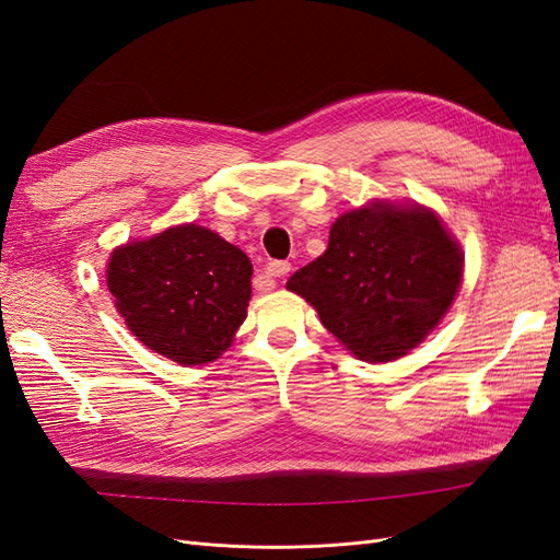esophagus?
Returning a JSON list of instances; mask_svg holds the SVG:
<instances>
[{"mask_svg":"<svg viewBox=\"0 0 560 560\" xmlns=\"http://www.w3.org/2000/svg\"><path fill=\"white\" fill-rule=\"evenodd\" d=\"M290 270H292L290 261H270L264 268V278H268V282H273L276 278H284L287 273H290Z\"/></svg>","mask_w":560,"mask_h":560,"instance_id":"34e87169","label":"esophagus"}]
</instances>
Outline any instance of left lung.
Instances as JSON below:
<instances>
[{
    "instance_id": "8db88e82",
    "label": "left lung",
    "mask_w": 560,
    "mask_h": 560,
    "mask_svg": "<svg viewBox=\"0 0 560 560\" xmlns=\"http://www.w3.org/2000/svg\"><path fill=\"white\" fill-rule=\"evenodd\" d=\"M463 261L432 210L376 200L338 217L325 254L299 268L287 290L306 299L354 358L389 362L448 313Z\"/></svg>"
}]
</instances>
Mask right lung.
Here are the masks:
<instances>
[{
	"instance_id": "obj_1",
	"label": "right lung",
	"mask_w": 560,
	"mask_h": 560,
	"mask_svg": "<svg viewBox=\"0 0 560 560\" xmlns=\"http://www.w3.org/2000/svg\"><path fill=\"white\" fill-rule=\"evenodd\" d=\"M247 254L222 235L182 224L116 247L107 287L140 341L184 366L214 362L247 317Z\"/></svg>"
}]
</instances>
